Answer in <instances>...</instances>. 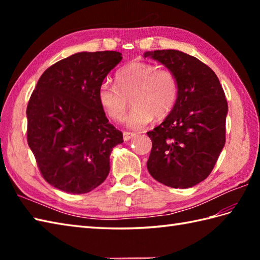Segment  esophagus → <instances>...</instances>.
Masks as SVG:
<instances>
[{"label":"esophagus","mask_w":260,"mask_h":260,"mask_svg":"<svg viewBox=\"0 0 260 260\" xmlns=\"http://www.w3.org/2000/svg\"><path fill=\"white\" fill-rule=\"evenodd\" d=\"M135 133H131V132H124V141H129L133 139V137H135Z\"/></svg>","instance_id":"34e87169"}]
</instances>
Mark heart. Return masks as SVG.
Masks as SVG:
<instances>
[{
	"mask_svg": "<svg viewBox=\"0 0 260 260\" xmlns=\"http://www.w3.org/2000/svg\"><path fill=\"white\" fill-rule=\"evenodd\" d=\"M116 86L104 82L98 88V102L104 113L114 121L123 119L128 107L133 108L125 118L126 125L142 129L153 118L163 119L172 112L179 95L178 77L170 69L156 64L135 61L115 74Z\"/></svg>",
	"mask_w": 260,
	"mask_h": 260,
	"instance_id": "obj_1",
	"label": "heart"
}]
</instances>
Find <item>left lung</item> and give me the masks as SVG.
<instances>
[{"mask_svg":"<svg viewBox=\"0 0 260 260\" xmlns=\"http://www.w3.org/2000/svg\"><path fill=\"white\" fill-rule=\"evenodd\" d=\"M179 80L175 106L161 125L147 132L152 151L147 170L174 189H186L211 173L225 143L228 103L217 75L196 57L178 50L147 51Z\"/></svg>","mask_w":260,"mask_h":260,"instance_id":"obj_1","label":"left lung"}]
</instances>
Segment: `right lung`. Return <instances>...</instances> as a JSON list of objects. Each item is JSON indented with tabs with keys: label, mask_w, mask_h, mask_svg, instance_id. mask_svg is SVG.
<instances>
[{
	"label": "right lung",
	"mask_w": 260,
	"mask_h": 260,
	"mask_svg": "<svg viewBox=\"0 0 260 260\" xmlns=\"http://www.w3.org/2000/svg\"><path fill=\"white\" fill-rule=\"evenodd\" d=\"M117 51L79 52L49 67L26 107L27 144L42 178L84 194L106 180L109 155L123 133L98 102V88L121 60Z\"/></svg>",
	"instance_id": "add662e5"
}]
</instances>
